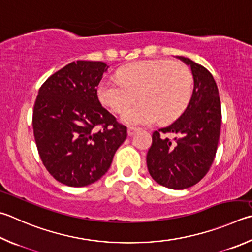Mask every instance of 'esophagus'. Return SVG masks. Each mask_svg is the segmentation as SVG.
Listing matches in <instances>:
<instances>
[{
    "mask_svg": "<svg viewBox=\"0 0 252 252\" xmlns=\"http://www.w3.org/2000/svg\"><path fill=\"white\" fill-rule=\"evenodd\" d=\"M135 131H138V127H134V126H129V127H127V134H129V135L133 134Z\"/></svg>",
    "mask_w": 252,
    "mask_h": 252,
    "instance_id": "obj_1",
    "label": "esophagus"
}]
</instances>
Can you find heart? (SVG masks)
Returning <instances> with one entry per match:
<instances>
[{
    "mask_svg": "<svg viewBox=\"0 0 252 252\" xmlns=\"http://www.w3.org/2000/svg\"><path fill=\"white\" fill-rule=\"evenodd\" d=\"M193 93V75L184 63L167 59L144 61L122 67L119 78L99 85L98 95L111 110L120 112L139 95L141 101L123 111L121 119L129 125H150L158 119L176 118L189 103Z\"/></svg>",
    "mask_w": 252,
    "mask_h": 252,
    "instance_id": "1",
    "label": "heart"
}]
</instances>
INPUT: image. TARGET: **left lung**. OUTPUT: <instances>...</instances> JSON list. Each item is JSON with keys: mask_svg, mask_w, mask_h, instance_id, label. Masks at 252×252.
<instances>
[{"mask_svg": "<svg viewBox=\"0 0 252 252\" xmlns=\"http://www.w3.org/2000/svg\"><path fill=\"white\" fill-rule=\"evenodd\" d=\"M177 58L190 67L193 94L175 121L153 132L146 164L159 185L184 189L197 184L212 166L220 134L221 107L213 75L189 58ZM166 134L174 138H167Z\"/></svg>", "mask_w": 252, "mask_h": 252, "instance_id": "8db88e82", "label": "left lung"}]
</instances>
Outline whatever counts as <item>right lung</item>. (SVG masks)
Returning <instances> with one entry per match:
<instances>
[{"instance_id":"add662e5","label":"right lung","mask_w":252,"mask_h":252,"mask_svg":"<svg viewBox=\"0 0 252 252\" xmlns=\"http://www.w3.org/2000/svg\"><path fill=\"white\" fill-rule=\"evenodd\" d=\"M108 68L102 62H72L39 88L34 138L44 166L62 184L82 187L100 180L126 139V126L98 99Z\"/></svg>"}]
</instances>
